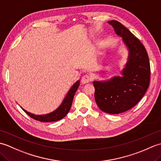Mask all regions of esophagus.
Here are the masks:
<instances>
[{"instance_id":"1","label":"esophagus","mask_w":161,"mask_h":161,"mask_svg":"<svg viewBox=\"0 0 161 161\" xmlns=\"http://www.w3.org/2000/svg\"><path fill=\"white\" fill-rule=\"evenodd\" d=\"M92 80V77L89 75H86L81 77V82L82 84H87Z\"/></svg>"}]
</instances>
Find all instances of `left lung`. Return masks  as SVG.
Returning <instances> with one entry per match:
<instances>
[{"instance_id": "1", "label": "left lung", "mask_w": 161, "mask_h": 161, "mask_svg": "<svg viewBox=\"0 0 161 161\" xmlns=\"http://www.w3.org/2000/svg\"><path fill=\"white\" fill-rule=\"evenodd\" d=\"M108 23L128 48V60L122 76L93 81L95 100L102 111L118 114L133 108L144 96L149 85L150 64L147 53L138 39L117 20Z\"/></svg>"}]
</instances>
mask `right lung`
<instances>
[{
  "label": "right lung",
  "instance_id": "add662e5",
  "mask_svg": "<svg viewBox=\"0 0 161 161\" xmlns=\"http://www.w3.org/2000/svg\"><path fill=\"white\" fill-rule=\"evenodd\" d=\"M80 81L78 80L73 85V86H72L70 88V89L68 91L66 96L65 97L62 103L61 104V105L55 111L51 112L50 114H47L46 115H35L25 111V109H23L22 107L21 108L29 116H30L32 118L36 119V120L46 122L59 120V119L64 118L65 116L68 114V113L69 112L72 103H73L75 93H76L77 88L79 86H80Z\"/></svg>",
  "mask_w": 161,
  "mask_h": 161
}]
</instances>
